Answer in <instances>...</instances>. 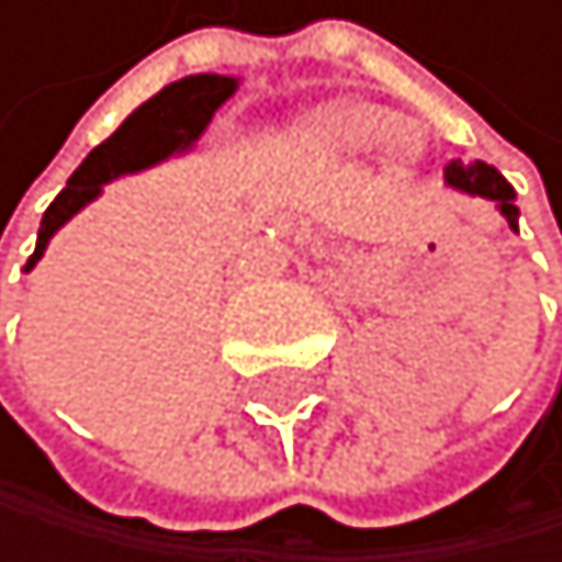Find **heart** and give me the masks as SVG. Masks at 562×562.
Masks as SVG:
<instances>
[{"label":"heart","mask_w":562,"mask_h":562,"mask_svg":"<svg viewBox=\"0 0 562 562\" xmlns=\"http://www.w3.org/2000/svg\"><path fill=\"white\" fill-rule=\"evenodd\" d=\"M305 139L327 158H362V154H373L376 147L391 144L394 150L391 158L394 165L408 168L423 147H418V136L408 130H401V115L383 109V104H366V101H334L316 109L305 119Z\"/></svg>","instance_id":"heart-1"}]
</instances>
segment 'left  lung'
I'll return each mask as SVG.
<instances>
[{"instance_id": "8db88e82", "label": "left lung", "mask_w": 562, "mask_h": 562, "mask_svg": "<svg viewBox=\"0 0 562 562\" xmlns=\"http://www.w3.org/2000/svg\"><path fill=\"white\" fill-rule=\"evenodd\" d=\"M447 186L453 189H464V193H472V196H485V200H493L499 214L507 217V225L517 228V203H514V186L499 176V171L493 165H485V161H472V165H461V161H450L447 165Z\"/></svg>"}]
</instances>
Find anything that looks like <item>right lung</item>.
Instances as JSON below:
<instances>
[{"instance_id": "right-lung-1", "label": "right lung", "mask_w": 562, "mask_h": 562, "mask_svg": "<svg viewBox=\"0 0 562 562\" xmlns=\"http://www.w3.org/2000/svg\"><path fill=\"white\" fill-rule=\"evenodd\" d=\"M235 87H238L235 77L196 72V77L168 83L150 101L139 104L104 144H98L87 154L83 165L69 176L63 193L52 200V207L41 217L37 246H34V257L27 260V270L45 257L48 238L59 232L72 214L83 211L90 200L101 196L104 182L158 165L168 154L186 150L193 144V139L207 130L214 112L235 94Z\"/></svg>"}]
</instances>
